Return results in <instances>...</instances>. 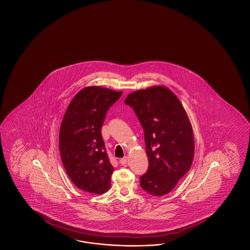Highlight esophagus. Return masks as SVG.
I'll use <instances>...</instances> for the list:
<instances>
[{
  "instance_id": "esophagus-1",
  "label": "esophagus",
  "mask_w": 250,
  "mask_h": 250,
  "mask_svg": "<svg viewBox=\"0 0 250 250\" xmlns=\"http://www.w3.org/2000/svg\"><path fill=\"white\" fill-rule=\"evenodd\" d=\"M127 163V157H123L122 159H120V164L121 165H125Z\"/></svg>"
}]
</instances>
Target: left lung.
I'll use <instances>...</instances> for the list:
<instances>
[{"instance_id": "8db88e82", "label": "left lung", "mask_w": 250, "mask_h": 250, "mask_svg": "<svg viewBox=\"0 0 250 250\" xmlns=\"http://www.w3.org/2000/svg\"><path fill=\"white\" fill-rule=\"evenodd\" d=\"M125 104L134 110L144 129L148 169L140 186L151 196L171 191L194 157L191 124L178 97L165 86L133 92Z\"/></svg>"}]
</instances>
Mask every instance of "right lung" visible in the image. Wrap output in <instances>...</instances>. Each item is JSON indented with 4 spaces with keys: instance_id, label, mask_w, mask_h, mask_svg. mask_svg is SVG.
Instances as JSON below:
<instances>
[{
    "instance_id": "obj_1",
    "label": "right lung",
    "mask_w": 250,
    "mask_h": 250,
    "mask_svg": "<svg viewBox=\"0 0 250 250\" xmlns=\"http://www.w3.org/2000/svg\"><path fill=\"white\" fill-rule=\"evenodd\" d=\"M123 95L104 87L80 90L64 114L59 148L69 179L81 190L103 194L111 187L113 166L101 129L109 108Z\"/></svg>"
}]
</instances>
